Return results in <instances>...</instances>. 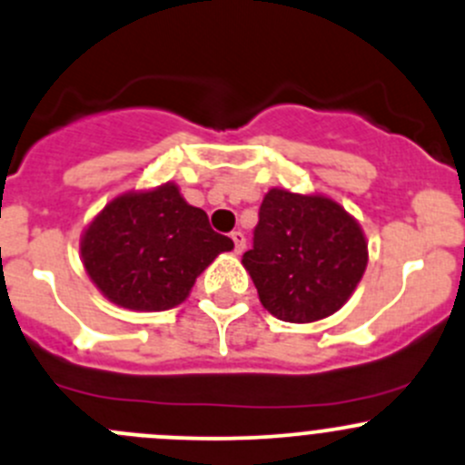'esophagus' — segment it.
Segmentation results:
<instances>
[{
  "instance_id": "34e87169",
  "label": "esophagus",
  "mask_w": 465,
  "mask_h": 465,
  "mask_svg": "<svg viewBox=\"0 0 465 465\" xmlns=\"http://www.w3.org/2000/svg\"><path fill=\"white\" fill-rule=\"evenodd\" d=\"M232 241H233V252L241 254L245 250V233L242 232H232Z\"/></svg>"
}]
</instances>
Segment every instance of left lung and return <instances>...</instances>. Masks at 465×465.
Masks as SVG:
<instances>
[{"label":"left lung","mask_w":465,"mask_h":465,"mask_svg":"<svg viewBox=\"0 0 465 465\" xmlns=\"http://www.w3.org/2000/svg\"><path fill=\"white\" fill-rule=\"evenodd\" d=\"M242 265L274 318L315 322L350 300L366 272L368 242L357 220L329 197L272 188Z\"/></svg>","instance_id":"1"}]
</instances>
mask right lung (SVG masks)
<instances>
[{
	"label": "right lung",
	"mask_w": 465,
	"mask_h": 465,
	"mask_svg": "<svg viewBox=\"0 0 465 465\" xmlns=\"http://www.w3.org/2000/svg\"><path fill=\"white\" fill-rule=\"evenodd\" d=\"M229 250L232 238L213 232L204 211L188 204L174 183L115 197L81 238L94 286L132 311L182 304L202 270Z\"/></svg>",
	"instance_id": "1"
}]
</instances>
